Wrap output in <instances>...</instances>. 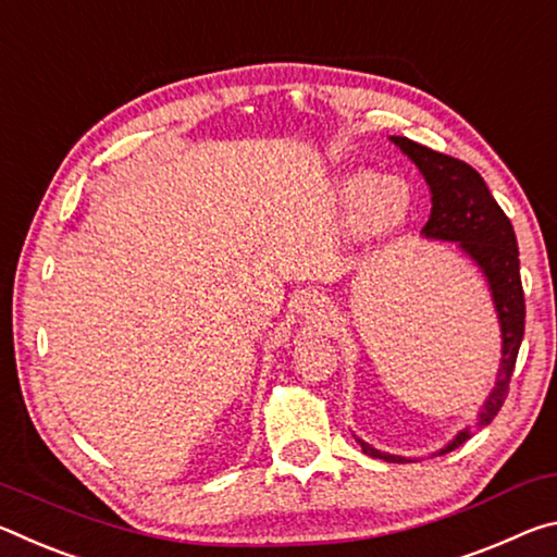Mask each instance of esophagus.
<instances>
[{"mask_svg":"<svg viewBox=\"0 0 557 557\" xmlns=\"http://www.w3.org/2000/svg\"><path fill=\"white\" fill-rule=\"evenodd\" d=\"M300 313H304L306 321H311V323H323L327 318L323 298L318 294H308L300 298Z\"/></svg>","mask_w":557,"mask_h":557,"instance_id":"34e87169","label":"esophagus"}]
</instances>
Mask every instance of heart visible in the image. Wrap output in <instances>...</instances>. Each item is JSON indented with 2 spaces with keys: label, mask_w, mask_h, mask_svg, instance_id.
<instances>
[{
  "label": "heart",
  "mask_w": 557,
  "mask_h": 557,
  "mask_svg": "<svg viewBox=\"0 0 557 557\" xmlns=\"http://www.w3.org/2000/svg\"><path fill=\"white\" fill-rule=\"evenodd\" d=\"M338 199L355 214V232L364 244H385L403 232L414 207V195L403 177H382L368 168L345 170L338 177Z\"/></svg>",
  "instance_id": "heart-1"
}]
</instances>
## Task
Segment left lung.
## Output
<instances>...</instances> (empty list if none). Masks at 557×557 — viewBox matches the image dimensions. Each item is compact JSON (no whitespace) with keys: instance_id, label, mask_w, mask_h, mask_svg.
<instances>
[{"instance_id":"8db88e82","label":"left lung","mask_w":557,"mask_h":557,"mask_svg":"<svg viewBox=\"0 0 557 557\" xmlns=\"http://www.w3.org/2000/svg\"><path fill=\"white\" fill-rule=\"evenodd\" d=\"M392 143L403 150L430 187L432 214L430 222L422 226V236L432 242L457 244V249L486 278L491 300L500 327V362L496 372V385L488 392L484 405L479 409L476 424L469 430L457 432L449 444H444L434 457L449 454L469 440L473 432L484 430L498 409L504 407L508 395V382L513 375L518 348H521L525 331V300L521 286V261H518V242L510 226V219L498 207L494 195L488 193L484 177L467 162L436 150L424 148L409 138L392 135ZM360 449L372 459H385L389 463L412 461L399 454L380 451L375 446L352 434Z\"/></svg>"}]
</instances>
